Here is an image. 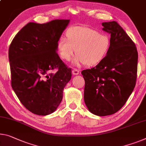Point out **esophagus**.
Segmentation results:
<instances>
[{
    "instance_id": "obj_1",
    "label": "esophagus",
    "mask_w": 146,
    "mask_h": 146,
    "mask_svg": "<svg viewBox=\"0 0 146 146\" xmlns=\"http://www.w3.org/2000/svg\"><path fill=\"white\" fill-rule=\"evenodd\" d=\"M80 73V71L79 70H78V69H76V68H74L72 70V74L74 75H78Z\"/></svg>"
}]
</instances>
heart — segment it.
Segmentation results:
<instances>
[{"mask_svg": "<svg viewBox=\"0 0 146 146\" xmlns=\"http://www.w3.org/2000/svg\"><path fill=\"white\" fill-rule=\"evenodd\" d=\"M67 38L60 37L57 48L61 59L69 61L75 51L74 64L96 65L102 61L108 52L110 40L106 35L84 27H74L66 31Z\"/></svg>", "mask_w": 146, "mask_h": 146, "instance_id": "1", "label": "heart"}]
</instances>
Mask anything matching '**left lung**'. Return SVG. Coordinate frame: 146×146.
Listing matches in <instances>:
<instances>
[{"label":"left lung","instance_id":"obj_1","mask_svg":"<svg viewBox=\"0 0 146 146\" xmlns=\"http://www.w3.org/2000/svg\"><path fill=\"white\" fill-rule=\"evenodd\" d=\"M110 46L104 59L82 72L85 80L84 101L98 116L111 115L124 106L136 85L138 51L135 44L116 21L104 22Z\"/></svg>","mask_w":146,"mask_h":146}]
</instances>
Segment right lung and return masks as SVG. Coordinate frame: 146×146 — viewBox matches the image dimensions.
Returning a JSON list of instances; mask_svg holds the SVG:
<instances>
[{"instance_id":"add662e5","label":"right lung","mask_w":146,"mask_h":146,"mask_svg":"<svg viewBox=\"0 0 146 146\" xmlns=\"http://www.w3.org/2000/svg\"><path fill=\"white\" fill-rule=\"evenodd\" d=\"M69 22H29L15 36L9 48L13 90L22 104L36 115H47L57 110L71 79V68L57 53L58 40ZM54 69L58 71L51 73Z\"/></svg>"}]
</instances>
